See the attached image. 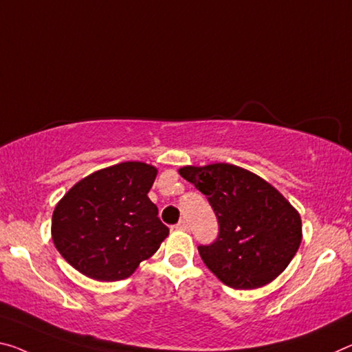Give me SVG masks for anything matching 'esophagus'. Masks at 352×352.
I'll return each instance as SVG.
<instances>
[{
    "label": "esophagus",
    "instance_id": "34e87169",
    "mask_svg": "<svg viewBox=\"0 0 352 352\" xmlns=\"http://www.w3.org/2000/svg\"><path fill=\"white\" fill-rule=\"evenodd\" d=\"M175 228H177V230H182V232H189V224H188V221L182 219V221L178 222V224L175 226Z\"/></svg>",
    "mask_w": 352,
    "mask_h": 352
}]
</instances>
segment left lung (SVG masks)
<instances>
[{"instance_id":"left-lung-1","label":"left lung","mask_w":352,"mask_h":352,"mask_svg":"<svg viewBox=\"0 0 352 352\" xmlns=\"http://www.w3.org/2000/svg\"><path fill=\"white\" fill-rule=\"evenodd\" d=\"M178 174L213 206L219 236L210 246H199V254L222 283L254 289L285 271L302 241V222L274 186L227 163L183 166Z\"/></svg>"}]
</instances>
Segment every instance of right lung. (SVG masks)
<instances>
[{"mask_svg": "<svg viewBox=\"0 0 352 352\" xmlns=\"http://www.w3.org/2000/svg\"><path fill=\"white\" fill-rule=\"evenodd\" d=\"M158 169L125 161L75 183L53 211L54 248L69 265L100 282L124 280L169 235L148 199Z\"/></svg>", "mask_w": 352, "mask_h": 352, "instance_id": "add662e5", "label": "right lung"}]
</instances>
